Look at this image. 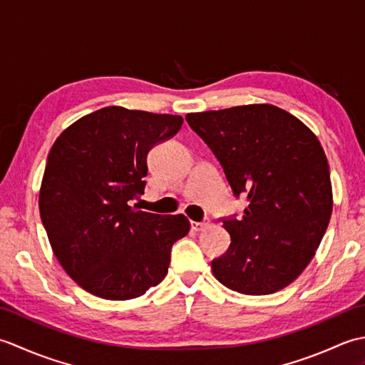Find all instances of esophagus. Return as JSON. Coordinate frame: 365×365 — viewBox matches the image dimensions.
Instances as JSON below:
<instances>
[{"label": "esophagus", "mask_w": 365, "mask_h": 365, "mask_svg": "<svg viewBox=\"0 0 365 365\" xmlns=\"http://www.w3.org/2000/svg\"><path fill=\"white\" fill-rule=\"evenodd\" d=\"M208 224H210V220H204L202 222L191 221V229H192V230H196V232H199V230H202V229L208 227Z\"/></svg>", "instance_id": "1"}]
</instances>
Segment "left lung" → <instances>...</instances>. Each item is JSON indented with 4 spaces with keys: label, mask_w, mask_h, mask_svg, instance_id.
Returning <instances> with one entry per match:
<instances>
[{
    "label": "left lung",
    "mask_w": 365,
    "mask_h": 365,
    "mask_svg": "<svg viewBox=\"0 0 365 365\" xmlns=\"http://www.w3.org/2000/svg\"><path fill=\"white\" fill-rule=\"evenodd\" d=\"M188 125L218 158L240 220H224L227 252L212 271L227 289L269 294L292 284L314 259L332 213L327 155L298 118L268 103L187 114Z\"/></svg>",
    "instance_id": "left-lung-1"
}]
</instances>
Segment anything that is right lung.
I'll return each instance as SVG.
<instances>
[{"instance_id": "1", "label": "right lung", "mask_w": 365, "mask_h": 365, "mask_svg": "<svg viewBox=\"0 0 365 365\" xmlns=\"http://www.w3.org/2000/svg\"><path fill=\"white\" fill-rule=\"evenodd\" d=\"M182 115L106 106L73 122L54 141L38 210L61 267L98 298L141 297L168 274L170 247L190 232L183 215L136 210L147 153L173 138Z\"/></svg>"}]
</instances>
